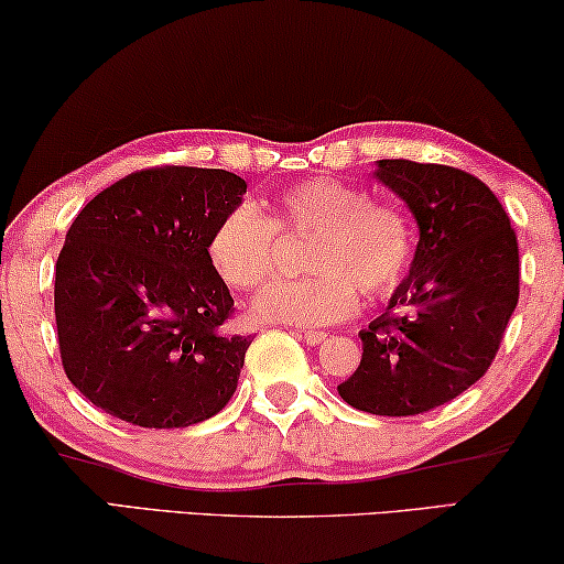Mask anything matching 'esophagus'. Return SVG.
<instances>
[{
    "label": "esophagus",
    "instance_id": "1",
    "mask_svg": "<svg viewBox=\"0 0 564 564\" xmlns=\"http://www.w3.org/2000/svg\"><path fill=\"white\" fill-rule=\"evenodd\" d=\"M301 339H304L306 344H311V347H316V344H322L329 339V334L326 332H301Z\"/></svg>",
    "mask_w": 564,
    "mask_h": 564
}]
</instances>
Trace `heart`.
<instances>
[{
    "instance_id": "1",
    "label": "heart",
    "mask_w": 564,
    "mask_h": 564,
    "mask_svg": "<svg viewBox=\"0 0 564 564\" xmlns=\"http://www.w3.org/2000/svg\"><path fill=\"white\" fill-rule=\"evenodd\" d=\"M283 235H311L314 279L275 281L260 291L253 311L265 322L332 326L359 308L367 296L398 289L413 258V230L398 209L375 205L367 189L339 180H311L281 192L271 217L242 202L217 223L209 260L225 283L250 291L279 271Z\"/></svg>"
}]
</instances>
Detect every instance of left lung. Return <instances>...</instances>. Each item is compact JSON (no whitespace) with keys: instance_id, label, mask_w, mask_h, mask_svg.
I'll use <instances>...</instances> for the list:
<instances>
[{"instance_id":"obj_1","label":"left lung","mask_w":564,"mask_h":564,"mask_svg":"<svg viewBox=\"0 0 564 564\" xmlns=\"http://www.w3.org/2000/svg\"><path fill=\"white\" fill-rule=\"evenodd\" d=\"M375 180L417 223L410 273L362 339V362L339 394L372 415L445 405L484 377L519 301L517 235L497 195L445 164L380 159Z\"/></svg>"}]
</instances>
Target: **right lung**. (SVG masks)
<instances>
[{"mask_svg": "<svg viewBox=\"0 0 564 564\" xmlns=\"http://www.w3.org/2000/svg\"><path fill=\"white\" fill-rule=\"evenodd\" d=\"M246 192L225 170L156 166L75 217L55 265V322L67 380L96 408L187 427L228 405L253 339L225 326L235 304L207 248Z\"/></svg>", "mask_w": 564, "mask_h": 564, "instance_id": "1", "label": "right lung"}]
</instances>
